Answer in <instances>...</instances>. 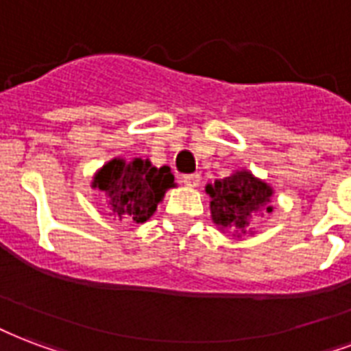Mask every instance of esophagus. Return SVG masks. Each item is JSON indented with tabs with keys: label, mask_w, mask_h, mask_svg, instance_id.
Segmentation results:
<instances>
[{
	"label": "esophagus",
	"mask_w": 351,
	"mask_h": 351,
	"mask_svg": "<svg viewBox=\"0 0 351 351\" xmlns=\"http://www.w3.org/2000/svg\"><path fill=\"white\" fill-rule=\"evenodd\" d=\"M181 181L185 183L186 186H197L199 185V173H185Z\"/></svg>",
	"instance_id": "esophagus-1"
}]
</instances>
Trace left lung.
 Wrapping results in <instances>:
<instances>
[{"instance_id":"left-lung-1","label":"left lung","mask_w":351,"mask_h":351,"mask_svg":"<svg viewBox=\"0 0 351 351\" xmlns=\"http://www.w3.org/2000/svg\"><path fill=\"white\" fill-rule=\"evenodd\" d=\"M210 196V215L213 222L222 229L246 233L247 222L252 213L265 209L272 213L270 197L274 191L265 181L254 178L252 173L242 170L223 179H216L213 185H207Z\"/></svg>"}]
</instances>
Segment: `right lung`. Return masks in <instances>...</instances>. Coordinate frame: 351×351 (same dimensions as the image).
I'll list each match as a JSON object with an SVG mask.
<instances>
[{"label":"right lung","mask_w":351,"mask_h":351,"mask_svg":"<svg viewBox=\"0 0 351 351\" xmlns=\"http://www.w3.org/2000/svg\"><path fill=\"white\" fill-rule=\"evenodd\" d=\"M94 186L109 197L110 209L120 220L144 223L152 218L165 192L173 186L168 166L155 168L149 160L112 159L94 178Z\"/></svg>","instance_id":"obj_1"}]
</instances>
